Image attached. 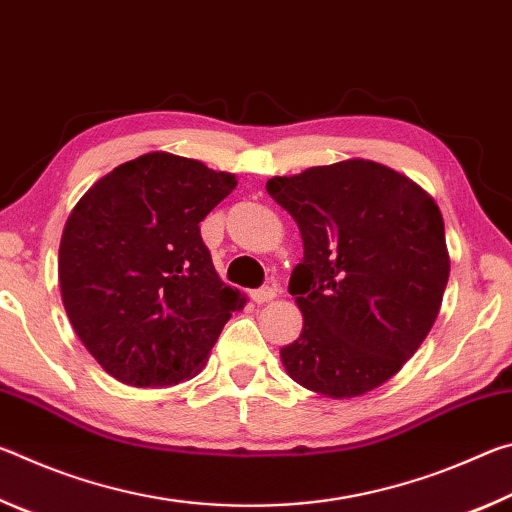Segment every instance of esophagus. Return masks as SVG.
<instances>
[{
  "mask_svg": "<svg viewBox=\"0 0 512 512\" xmlns=\"http://www.w3.org/2000/svg\"><path fill=\"white\" fill-rule=\"evenodd\" d=\"M277 296V289L275 287H262L250 293V298H253V302H257V305H264V302H271L273 298Z\"/></svg>",
  "mask_w": 512,
  "mask_h": 512,
  "instance_id": "1",
  "label": "esophagus"
}]
</instances>
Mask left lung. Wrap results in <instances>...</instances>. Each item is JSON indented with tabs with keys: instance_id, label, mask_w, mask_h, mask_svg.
<instances>
[{
	"instance_id": "8db88e82",
	"label": "left lung",
	"mask_w": 512,
	"mask_h": 512,
	"mask_svg": "<svg viewBox=\"0 0 512 512\" xmlns=\"http://www.w3.org/2000/svg\"><path fill=\"white\" fill-rule=\"evenodd\" d=\"M266 192L305 246L289 280L305 325L280 350L284 368L329 397L381 386L427 339L443 302L449 255L438 205L370 160L275 176Z\"/></svg>"
}]
</instances>
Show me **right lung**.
<instances>
[{
  "label": "right lung",
  "instance_id": "1",
  "mask_svg": "<svg viewBox=\"0 0 512 512\" xmlns=\"http://www.w3.org/2000/svg\"><path fill=\"white\" fill-rule=\"evenodd\" d=\"M235 187L232 173L155 151L112 169L69 214L63 305L115 379L158 388L198 375L244 305L216 275L198 225Z\"/></svg>",
  "mask_w": 512,
  "mask_h": 512
}]
</instances>
